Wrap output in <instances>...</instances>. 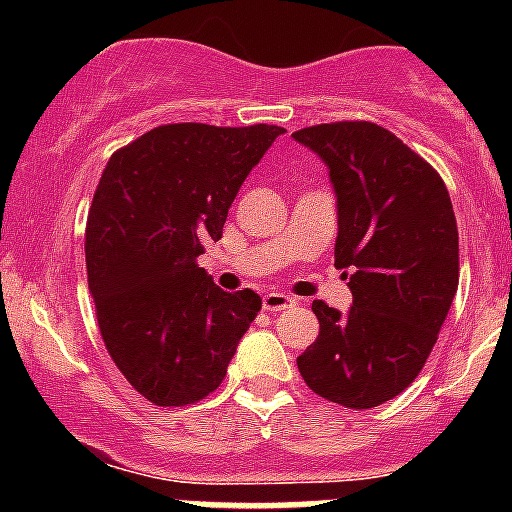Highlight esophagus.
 <instances>
[{
	"instance_id": "esophagus-1",
	"label": "esophagus",
	"mask_w": 512,
	"mask_h": 512,
	"mask_svg": "<svg viewBox=\"0 0 512 512\" xmlns=\"http://www.w3.org/2000/svg\"><path fill=\"white\" fill-rule=\"evenodd\" d=\"M294 302H297V299L289 297V294H282V292H270L262 297V307H265L267 312H282V309L292 307Z\"/></svg>"
}]
</instances>
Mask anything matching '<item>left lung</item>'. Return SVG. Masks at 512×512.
Here are the masks:
<instances>
[{"label": "left lung", "instance_id": "obj_1", "mask_svg": "<svg viewBox=\"0 0 512 512\" xmlns=\"http://www.w3.org/2000/svg\"><path fill=\"white\" fill-rule=\"evenodd\" d=\"M292 138L329 168L339 215L334 267L352 272L354 297L347 314L314 299L319 337L297 369L322 399L374 409L416 379L456 297L451 195L431 163L371 121L319 123Z\"/></svg>", "mask_w": 512, "mask_h": 512}]
</instances>
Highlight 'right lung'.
I'll return each mask as SVG.
<instances>
[{"label":"right lung","mask_w":512,"mask_h":512,"mask_svg":"<svg viewBox=\"0 0 512 512\" xmlns=\"http://www.w3.org/2000/svg\"><path fill=\"white\" fill-rule=\"evenodd\" d=\"M285 128L165 123L118 148L86 220V270L103 344L156 406H188L223 384L262 307L198 265L232 200Z\"/></svg>","instance_id":"add662e5"}]
</instances>
